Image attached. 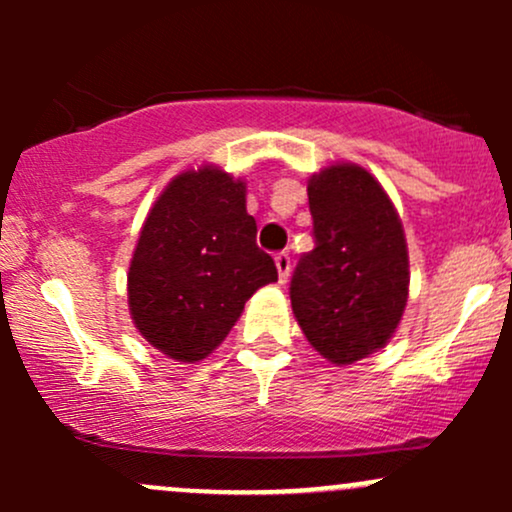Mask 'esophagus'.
Wrapping results in <instances>:
<instances>
[{
  "label": "esophagus",
  "mask_w": 512,
  "mask_h": 512,
  "mask_svg": "<svg viewBox=\"0 0 512 512\" xmlns=\"http://www.w3.org/2000/svg\"><path fill=\"white\" fill-rule=\"evenodd\" d=\"M274 262H276V269H279V281H281V284H284V281L289 279V274H291V257H289V252H286V250L276 252Z\"/></svg>",
  "instance_id": "obj_1"
}]
</instances>
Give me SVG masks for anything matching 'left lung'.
Returning a JSON list of instances; mask_svg holds the SVG:
<instances>
[{
  "label": "left lung",
  "mask_w": 512,
  "mask_h": 512,
  "mask_svg": "<svg viewBox=\"0 0 512 512\" xmlns=\"http://www.w3.org/2000/svg\"><path fill=\"white\" fill-rule=\"evenodd\" d=\"M315 248L291 276V305L308 342L346 366L387 344L409 293V257L390 197L368 170L325 168L308 182Z\"/></svg>",
  "instance_id": "1"
}]
</instances>
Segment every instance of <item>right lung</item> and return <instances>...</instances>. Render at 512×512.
Masks as SVG:
<instances>
[{
	"label": "right lung",
	"mask_w": 512,
	"mask_h": 512,
	"mask_svg": "<svg viewBox=\"0 0 512 512\" xmlns=\"http://www.w3.org/2000/svg\"><path fill=\"white\" fill-rule=\"evenodd\" d=\"M245 211V182L223 170H187L149 211L127 289L137 330L175 361L195 363L219 346L243 305L276 281Z\"/></svg>",
	"instance_id": "add662e5"
}]
</instances>
